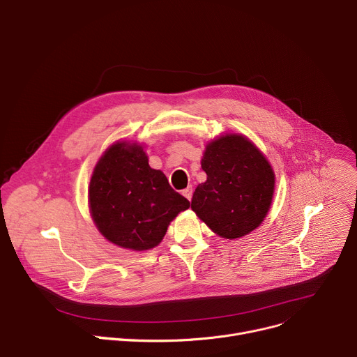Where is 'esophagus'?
I'll return each mask as SVG.
<instances>
[{"label": "esophagus", "mask_w": 357, "mask_h": 357, "mask_svg": "<svg viewBox=\"0 0 357 357\" xmlns=\"http://www.w3.org/2000/svg\"><path fill=\"white\" fill-rule=\"evenodd\" d=\"M182 195H183L188 201H190V199H192V188L188 186L186 189H183V190H182Z\"/></svg>", "instance_id": "obj_1"}]
</instances>
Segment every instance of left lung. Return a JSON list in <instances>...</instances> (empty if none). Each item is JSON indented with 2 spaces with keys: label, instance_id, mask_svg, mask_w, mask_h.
Segmentation results:
<instances>
[{
  "label": "left lung",
  "instance_id": "8db88e82",
  "mask_svg": "<svg viewBox=\"0 0 357 357\" xmlns=\"http://www.w3.org/2000/svg\"><path fill=\"white\" fill-rule=\"evenodd\" d=\"M206 181L193 192L190 208L216 235L238 239L261 225L272 205L275 172L266 156L242 134L206 144L201 160Z\"/></svg>",
  "mask_w": 357,
  "mask_h": 357
}]
</instances>
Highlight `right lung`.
I'll use <instances>...</instances> for the list:
<instances>
[{
  "instance_id": "add662e5",
  "label": "right lung",
  "mask_w": 357,
  "mask_h": 357,
  "mask_svg": "<svg viewBox=\"0 0 357 357\" xmlns=\"http://www.w3.org/2000/svg\"><path fill=\"white\" fill-rule=\"evenodd\" d=\"M88 204L101 235L135 252L158 246L169 223L189 208L164 172L149 167L144 146L131 141L114 142L96 162Z\"/></svg>"
}]
</instances>
